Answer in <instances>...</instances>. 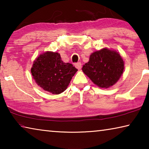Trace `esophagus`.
Segmentation results:
<instances>
[{
    "label": "esophagus",
    "instance_id": "obj_1",
    "mask_svg": "<svg viewBox=\"0 0 149 149\" xmlns=\"http://www.w3.org/2000/svg\"><path fill=\"white\" fill-rule=\"evenodd\" d=\"M75 68H76L77 69L80 70L81 68V67H82L81 63V62L76 63V64H75Z\"/></svg>",
    "mask_w": 149,
    "mask_h": 149
}]
</instances>
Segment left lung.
Instances as JSON below:
<instances>
[{
  "mask_svg": "<svg viewBox=\"0 0 149 149\" xmlns=\"http://www.w3.org/2000/svg\"><path fill=\"white\" fill-rule=\"evenodd\" d=\"M123 68L124 62L118 52L103 49L91 54L82 70L95 84L108 88L118 81Z\"/></svg>",
  "mask_w": 149,
  "mask_h": 149,
  "instance_id": "obj_1",
  "label": "left lung"
}]
</instances>
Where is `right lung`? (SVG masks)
<instances>
[{
    "label": "right lung",
    "mask_w": 149,
    "mask_h": 149,
    "mask_svg": "<svg viewBox=\"0 0 149 149\" xmlns=\"http://www.w3.org/2000/svg\"><path fill=\"white\" fill-rule=\"evenodd\" d=\"M77 70L72 64L64 63L58 52H47L35 60L31 70L38 85L52 94L66 89Z\"/></svg>",
    "instance_id": "right-lung-1"
}]
</instances>
